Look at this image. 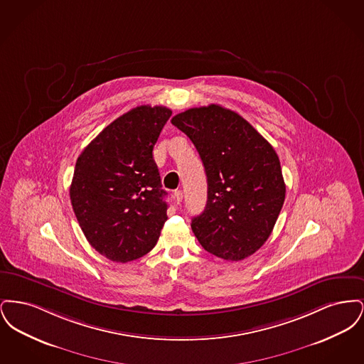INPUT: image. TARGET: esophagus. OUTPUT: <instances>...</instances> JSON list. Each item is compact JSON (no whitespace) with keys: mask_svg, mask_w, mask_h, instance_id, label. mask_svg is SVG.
Returning <instances> with one entry per match:
<instances>
[{"mask_svg":"<svg viewBox=\"0 0 364 364\" xmlns=\"http://www.w3.org/2000/svg\"><path fill=\"white\" fill-rule=\"evenodd\" d=\"M173 196L177 205H180L183 202V192L181 191H174Z\"/></svg>","mask_w":364,"mask_h":364,"instance_id":"1","label":"esophagus"}]
</instances>
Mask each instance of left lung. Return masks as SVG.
Returning <instances> with one entry per match:
<instances>
[{
    "mask_svg": "<svg viewBox=\"0 0 364 364\" xmlns=\"http://www.w3.org/2000/svg\"><path fill=\"white\" fill-rule=\"evenodd\" d=\"M172 124L191 139L208 176L206 208L192 218V232L221 259L248 258L269 239L285 200L276 150L220 105L188 109Z\"/></svg>",
    "mask_w": 364,
    "mask_h": 364,
    "instance_id": "left-lung-1",
    "label": "left lung"
}]
</instances>
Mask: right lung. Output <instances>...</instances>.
<instances>
[{
	"mask_svg": "<svg viewBox=\"0 0 364 364\" xmlns=\"http://www.w3.org/2000/svg\"><path fill=\"white\" fill-rule=\"evenodd\" d=\"M171 116L165 106L134 107L76 161L70 203L87 240L107 259L125 263L146 255L168 220L153 149Z\"/></svg>",
	"mask_w": 364,
	"mask_h": 364,
	"instance_id": "add662e5",
	"label": "right lung"
}]
</instances>
